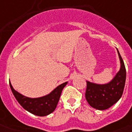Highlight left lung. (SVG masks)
<instances>
[{"label": "left lung", "instance_id": "left-lung-1", "mask_svg": "<svg viewBox=\"0 0 132 132\" xmlns=\"http://www.w3.org/2000/svg\"><path fill=\"white\" fill-rule=\"evenodd\" d=\"M117 50L120 61V69L114 77L105 84H97L86 80V100L92 108L99 110H105L114 105L121 98L124 91L126 69L122 56L118 49Z\"/></svg>", "mask_w": 132, "mask_h": 132}]
</instances>
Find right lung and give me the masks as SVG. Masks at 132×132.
<instances>
[{
    "instance_id": "add662e5",
    "label": "right lung",
    "mask_w": 132,
    "mask_h": 132,
    "mask_svg": "<svg viewBox=\"0 0 132 132\" xmlns=\"http://www.w3.org/2000/svg\"><path fill=\"white\" fill-rule=\"evenodd\" d=\"M67 83L68 82L62 83L58 86L49 94L35 98L24 96L16 91L13 88L10 81V86L13 95L15 96L17 101L25 110L37 116L44 117L52 113L55 110L60 98L61 92Z\"/></svg>"
}]
</instances>
